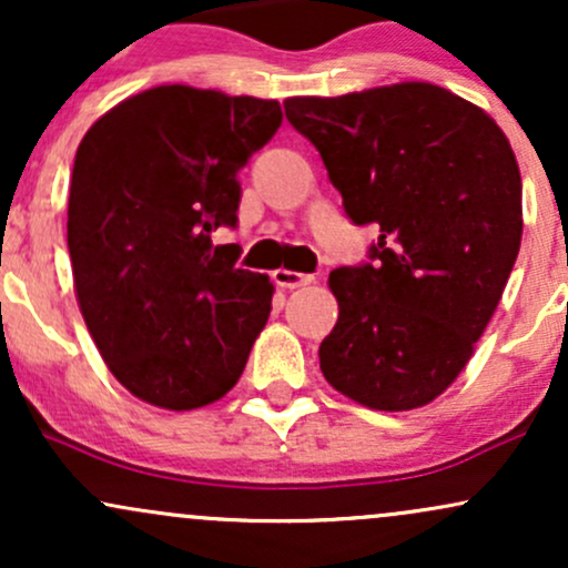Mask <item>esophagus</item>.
<instances>
[{"label":"esophagus","instance_id":"obj_1","mask_svg":"<svg viewBox=\"0 0 568 568\" xmlns=\"http://www.w3.org/2000/svg\"><path fill=\"white\" fill-rule=\"evenodd\" d=\"M272 280L280 285V288H302V285H310L315 283V277L312 275H304V272H293V270H285V266H280V270L272 272Z\"/></svg>","mask_w":568,"mask_h":568}]
</instances>
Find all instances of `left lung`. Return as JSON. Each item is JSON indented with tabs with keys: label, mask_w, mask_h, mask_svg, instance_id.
Masks as SVG:
<instances>
[{
	"label": "left lung",
	"mask_w": 568,
	"mask_h": 568,
	"mask_svg": "<svg viewBox=\"0 0 568 568\" xmlns=\"http://www.w3.org/2000/svg\"><path fill=\"white\" fill-rule=\"evenodd\" d=\"M355 224H379L374 264L338 266L325 382L374 410L433 403L470 363L524 234L520 171L484 109L429 82L285 98Z\"/></svg>",
	"instance_id": "1"
}]
</instances>
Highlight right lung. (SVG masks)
Wrapping results in <instances>:
<instances>
[{
  "label": "right lung",
  "instance_id": "add662e5",
  "mask_svg": "<svg viewBox=\"0 0 568 568\" xmlns=\"http://www.w3.org/2000/svg\"><path fill=\"white\" fill-rule=\"evenodd\" d=\"M272 98L160 84L98 116L80 141L67 240L77 304L114 379L192 410L237 384L275 285L237 270V171L277 133Z\"/></svg>",
  "mask_w": 568,
  "mask_h": 568
}]
</instances>
